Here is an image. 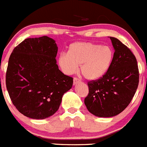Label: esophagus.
<instances>
[{
	"instance_id": "34e87169",
	"label": "esophagus",
	"mask_w": 147,
	"mask_h": 147,
	"mask_svg": "<svg viewBox=\"0 0 147 147\" xmlns=\"http://www.w3.org/2000/svg\"><path fill=\"white\" fill-rule=\"evenodd\" d=\"M79 82H80V81H79L77 78H74V85L77 84L78 83H79Z\"/></svg>"
}]
</instances>
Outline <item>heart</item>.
Segmentation results:
<instances>
[{
	"instance_id": "1",
	"label": "heart",
	"mask_w": 147,
	"mask_h": 147,
	"mask_svg": "<svg viewBox=\"0 0 147 147\" xmlns=\"http://www.w3.org/2000/svg\"><path fill=\"white\" fill-rule=\"evenodd\" d=\"M114 60V51L107 45L87 42H76L70 45L66 53L58 58V65L65 74L78 70L88 80H97L108 71Z\"/></svg>"
}]
</instances>
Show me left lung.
<instances>
[{
	"label": "left lung",
	"instance_id": "left-lung-1",
	"mask_svg": "<svg viewBox=\"0 0 147 147\" xmlns=\"http://www.w3.org/2000/svg\"><path fill=\"white\" fill-rule=\"evenodd\" d=\"M115 50L114 60L105 74L88 83L84 100L87 110L95 116L110 118L123 111L132 100L139 85L137 61L129 48L110 37Z\"/></svg>",
	"mask_w": 147,
	"mask_h": 147
}]
</instances>
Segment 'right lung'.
<instances>
[{"instance_id": "obj_1", "label": "right lung", "mask_w": 147, "mask_h": 147, "mask_svg": "<svg viewBox=\"0 0 147 147\" xmlns=\"http://www.w3.org/2000/svg\"><path fill=\"white\" fill-rule=\"evenodd\" d=\"M58 46L47 36L27 38L13 49L8 60L5 84L16 108L28 118L45 119L56 113L73 78L56 63Z\"/></svg>"}]
</instances>
